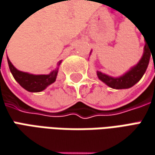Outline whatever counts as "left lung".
I'll return each mask as SVG.
<instances>
[{
	"label": "left lung",
	"instance_id": "1",
	"mask_svg": "<svg viewBox=\"0 0 155 155\" xmlns=\"http://www.w3.org/2000/svg\"><path fill=\"white\" fill-rule=\"evenodd\" d=\"M92 52V51H91ZM90 52V54H91ZM151 48L148 45H147V42L145 44L143 54L139 61V62L128 71H127L124 74L118 76V77H113L108 74H106L104 73L97 71L98 78L104 82L107 86L109 87L114 88V89H125L132 87L134 85H135L142 78L143 74L147 68V66L149 64V61L151 54ZM153 56V55H152Z\"/></svg>",
	"mask_w": 155,
	"mask_h": 155
}]
</instances>
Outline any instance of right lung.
<instances>
[{
    "instance_id": "add662e5",
    "label": "right lung",
    "mask_w": 155,
    "mask_h": 155,
    "mask_svg": "<svg viewBox=\"0 0 155 155\" xmlns=\"http://www.w3.org/2000/svg\"><path fill=\"white\" fill-rule=\"evenodd\" d=\"M7 59H8V63L11 74H13L15 80L24 89H26L28 92H32V93L41 92L44 89H46L49 85L54 83L56 81L59 67L61 63V61H60L57 63L56 68L51 71L48 74H33L27 72L18 70L11 63L8 56H7Z\"/></svg>"
}]
</instances>
